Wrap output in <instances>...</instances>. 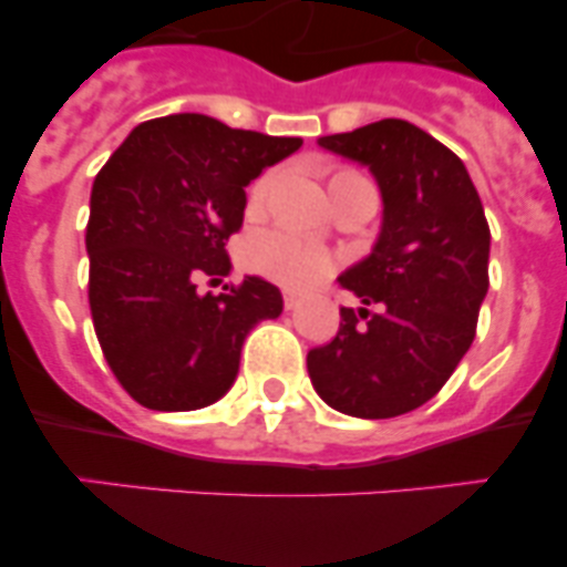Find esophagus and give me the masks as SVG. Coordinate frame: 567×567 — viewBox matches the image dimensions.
Returning a JSON list of instances; mask_svg holds the SVG:
<instances>
[{"instance_id":"34e87169","label":"esophagus","mask_w":567,"mask_h":567,"mask_svg":"<svg viewBox=\"0 0 567 567\" xmlns=\"http://www.w3.org/2000/svg\"><path fill=\"white\" fill-rule=\"evenodd\" d=\"M300 306V298L295 292H284V309L287 311H292V309H298Z\"/></svg>"}]
</instances>
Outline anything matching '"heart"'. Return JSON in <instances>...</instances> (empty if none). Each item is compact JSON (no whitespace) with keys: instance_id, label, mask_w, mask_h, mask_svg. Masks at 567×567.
I'll return each instance as SVG.
<instances>
[{"instance_id":"b5f03b06","label":"heart","mask_w":567,"mask_h":567,"mask_svg":"<svg viewBox=\"0 0 567 567\" xmlns=\"http://www.w3.org/2000/svg\"><path fill=\"white\" fill-rule=\"evenodd\" d=\"M364 181L361 175L350 169H337L331 175V194L339 188L350 186V183ZM275 175L272 172H264L252 181L250 192H247V212L258 214L267 203L269 192H272ZM245 261L247 267L256 269L264 278L275 280L280 287L289 289H306L317 280L326 278L333 269L331 252L322 250V247L309 245V241H300L289 234H280V230H264L247 239L245 245Z\"/></svg>"}]
</instances>
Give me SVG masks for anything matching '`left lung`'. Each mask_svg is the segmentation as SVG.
Wrapping results in <instances>:
<instances>
[{
	"label": "left lung",
	"instance_id": "1",
	"mask_svg": "<svg viewBox=\"0 0 567 567\" xmlns=\"http://www.w3.org/2000/svg\"><path fill=\"white\" fill-rule=\"evenodd\" d=\"M368 164L384 197L375 250L339 278L361 309L306 355L317 395L350 417L414 412L451 379L476 337L489 287V225L465 164L403 118L322 136Z\"/></svg>",
	"mask_w": 567,
	"mask_h": 567
}]
</instances>
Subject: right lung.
Returning a JSON list of instances; mask_svg holds the SVG:
<instances>
[{
    "instance_id": "right-lung-1",
    "label": "right lung",
    "mask_w": 567,
    "mask_h": 567,
    "mask_svg": "<svg viewBox=\"0 0 567 567\" xmlns=\"http://www.w3.org/2000/svg\"><path fill=\"white\" fill-rule=\"evenodd\" d=\"M303 138L234 131L203 113L142 122L91 188L89 306L102 355L127 395L155 412L219 401L250 328L284 311L261 278L199 292L230 272L245 186Z\"/></svg>"
}]
</instances>
